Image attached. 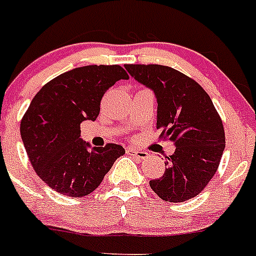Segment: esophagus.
Segmentation results:
<instances>
[{
    "label": "esophagus",
    "mask_w": 256,
    "mask_h": 256,
    "mask_svg": "<svg viewBox=\"0 0 256 256\" xmlns=\"http://www.w3.org/2000/svg\"><path fill=\"white\" fill-rule=\"evenodd\" d=\"M126 154H130V156L133 157H137V158H140V160H144V158H146V157L148 156L147 152L140 151V150H136V148H126Z\"/></svg>",
    "instance_id": "obj_1"
}]
</instances>
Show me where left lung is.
I'll return each mask as SVG.
<instances>
[{
    "instance_id": "8db88e82",
    "label": "left lung",
    "mask_w": 256,
    "mask_h": 256,
    "mask_svg": "<svg viewBox=\"0 0 256 256\" xmlns=\"http://www.w3.org/2000/svg\"><path fill=\"white\" fill-rule=\"evenodd\" d=\"M138 82L154 90L160 138L176 150L165 157L166 170L151 180L152 190L165 202L180 203L198 196L218 170L226 146L218 112L204 88L186 74L161 64H126Z\"/></svg>"
}]
</instances>
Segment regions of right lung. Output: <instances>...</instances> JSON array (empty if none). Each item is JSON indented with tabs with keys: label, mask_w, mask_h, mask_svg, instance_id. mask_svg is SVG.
I'll list each match as a JSON object with an SVG mask.
<instances>
[{
	"label": "right lung",
	"mask_w": 256,
	"mask_h": 256,
	"mask_svg": "<svg viewBox=\"0 0 256 256\" xmlns=\"http://www.w3.org/2000/svg\"><path fill=\"white\" fill-rule=\"evenodd\" d=\"M126 78L118 64L85 66L50 80L34 96L21 119V138L35 172L53 190L74 198L92 193L126 154L116 144L88 150L80 126L95 120L108 88Z\"/></svg>",
	"instance_id": "obj_1"
}]
</instances>
